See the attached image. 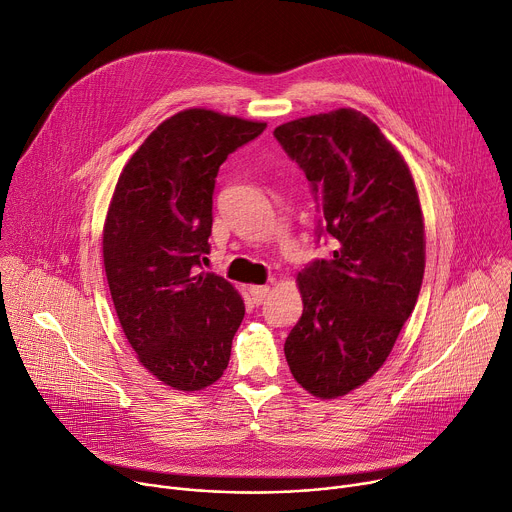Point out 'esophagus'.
<instances>
[{
	"mask_svg": "<svg viewBox=\"0 0 512 512\" xmlns=\"http://www.w3.org/2000/svg\"><path fill=\"white\" fill-rule=\"evenodd\" d=\"M248 291H250V295H252V301H254L256 305H260V303L266 299V295H268L270 289H268L266 285H252Z\"/></svg>",
	"mask_w": 512,
	"mask_h": 512,
	"instance_id": "esophagus-1",
	"label": "esophagus"
}]
</instances>
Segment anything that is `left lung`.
Masks as SVG:
<instances>
[{
	"label": "left lung",
	"instance_id": "1",
	"mask_svg": "<svg viewBox=\"0 0 512 512\" xmlns=\"http://www.w3.org/2000/svg\"><path fill=\"white\" fill-rule=\"evenodd\" d=\"M303 170L328 258L299 272L303 313L285 340L295 381L324 400L385 363L424 277V223L404 157L365 114L340 108L274 129Z\"/></svg>",
	"mask_w": 512,
	"mask_h": 512
}]
</instances>
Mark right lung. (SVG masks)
<instances>
[{"label": "right lung", "mask_w": 512, "mask_h": 512, "mask_svg": "<svg viewBox=\"0 0 512 512\" xmlns=\"http://www.w3.org/2000/svg\"><path fill=\"white\" fill-rule=\"evenodd\" d=\"M266 129L205 108L157 127L116 182L104 225V268L116 316L141 365L196 391L227 369L244 301L203 272L219 166Z\"/></svg>", "instance_id": "1"}]
</instances>
